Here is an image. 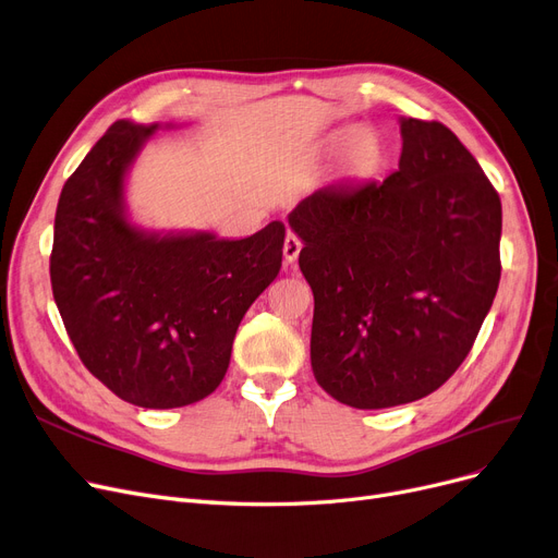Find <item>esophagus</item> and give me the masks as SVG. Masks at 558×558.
Masks as SVG:
<instances>
[{
    "instance_id": "esophagus-1",
    "label": "esophagus",
    "mask_w": 558,
    "mask_h": 558,
    "mask_svg": "<svg viewBox=\"0 0 558 558\" xmlns=\"http://www.w3.org/2000/svg\"><path fill=\"white\" fill-rule=\"evenodd\" d=\"M301 248H303V244H301V239L294 234V232H287V236H284V246H282V255H284V262H296L299 259V253H301Z\"/></svg>"
}]
</instances>
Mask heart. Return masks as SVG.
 Returning a JSON list of instances; mask_svg holds the SVG:
<instances>
[{"label": "heart", "mask_w": 558, "mask_h": 558, "mask_svg": "<svg viewBox=\"0 0 558 558\" xmlns=\"http://www.w3.org/2000/svg\"><path fill=\"white\" fill-rule=\"evenodd\" d=\"M344 148L342 173L347 178H369L383 163V141L369 128H342L326 138L324 153L335 155Z\"/></svg>", "instance_id": "b5f03b06"}]
</instances>
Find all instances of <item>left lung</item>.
<instances>
[{
  "label": "left lung",
  "mask_w": 558,
  "mask_h": 558,
  "mask_svg": "<svg viewBox=\"0 0 558 558\" xmlns=\"http://www.w3.org/2000/svg\"><path fill=\"white\" fill-rule=\"evenodd\" d=\"M401 138L399 171L324 186L289 214L314 294V378L360 410L449 380L501 276V201L478 161L435 120L401 118Z\"/></svg>",
  "instance_id": "1"
}]
</instances>
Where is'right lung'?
Returning <instances> with one entry per match:
<instances>
[{"instance_id":"right-lung-1","label":"right lung","mask_w":558,"mask_h":558,"mask_svg":"<svg viewBox=\"0 0 558 558\" xmlns=\"http://www.w3.org/2000/svg\"><path fill=\"white\" fill-rule=\"evenodd\" d=\"M157 128L118 120L68 178L50 278L86 369L123 401L163 410L221 385L241 319L280 271L284 226L246 239L134 226L125 178Z\"/></svg>"}]
</instances>
